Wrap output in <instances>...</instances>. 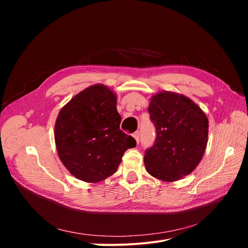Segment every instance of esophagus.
Listing matches in <instances>:
<instances>
[{
  "mask_svg": "<svg viewBox=\"0 0 248 248\" xmlns=\"http://www.w3.org/2000/svg\"><path fill=\"white\" fill-rule=\"evenodd\" d=\"M132 137L134 138V140H136L137 142L139 144V141H140V132H139V131H136V132H134V133L132 134Z\"/></svg>",
  "mask_w": 248,
  "mask_h": 248,
  "instance_id": "obj_1",
  "label": "esophagus"
}]
</instances>
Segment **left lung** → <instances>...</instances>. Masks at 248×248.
I'll use <instances>...</instances> for the list:
<instances>
[{"instance_id": "8db88e82", "label": "left lung", "mask_w": 248, "mask_h": 248, "mask_svg": "<svg viewBox=\"0 0 248 248\" xmlns=\"http://www.w3.org/2000/svg\"><path fill=\"white\" fill-rule=\"evenodd\" d=\"M148 110L157 136L144 157L146 170L161 181H178L194 170L205 153L206 114L188 97L170 91L154 94Z\"/></svg>"}]
</instances>
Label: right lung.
<instances>
[{"instance_id":"add662e5","label":"right lung","mask_w":248,"mask_h":248,"mask_svg":"<svg viewBox=\"0 0 248 248\" xmlns=\"http://www.w3.org/2000/svg\"><path fill=\"white\" fill-rule=\"evenodd\" d=\"M120 123L117 95L104 85L90 86L65 104L56 120L55 141L72 176L97 183L115 174L124 152L137 146Z\"/></svg>"}]
</instances>
